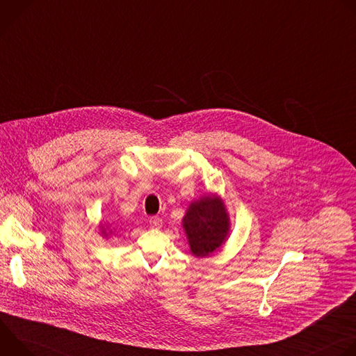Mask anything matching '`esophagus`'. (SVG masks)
I'll return each instance as SVG.
<instances>
[{
    "label": "esophagus",
    "mask_w": 356,
    "mask_h": 356,
    "mask_svg": "<svg viewBox=\"0 0 356 356\" xmlns=\"http://www.w3.org/2000/svg\"><path fill=\"white\" fill-rule=\"evenodd\" d=\"M162 225H163V222H162V220L158 218V217H152V218L149 220V227H150V228L159 229V228H162Z\"/></svg>",
    "instance_id": "esophagus-1"
}]
</instances>
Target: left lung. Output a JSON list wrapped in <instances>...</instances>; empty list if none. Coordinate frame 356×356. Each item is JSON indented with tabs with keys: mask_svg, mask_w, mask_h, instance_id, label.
Masks as SVG:
<instances>
[{
	"mask_svg": "<svg viewBox=\"0 0 356 356\" xmlns=\"http://www.w3.org/2000/svg\"><path fill=\"white\" fill-rule=\"evenodd\" d=\"M191 255L209 258L229 238L231 221L224 200L217 194H204L190 202L181 220Z\"/></svg>",
	"mask_w": 356,
	"mask_h": 356,
	"instance_id": "left-lung-1",
	"label": "left lung"
}]
</instances>
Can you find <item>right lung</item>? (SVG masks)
Returning <instances> with one entry per match:
<instances>
[{"instance_id": "1", "label": "right lung", "mask_w": 356, "mask_h": 356, "mask_svg": "<svg viewBox=\"0 0 356 356\" xmlns=\"http://www.w3.org/2000/svg\"><path fill=\"white\" fill-rule=\"evenodd\" d=\"M98 227H99V234H101V236L106 238V239H108V238L114 234V231H115L111 224L104 222L103 220H101V221L98 222Z\"/></svg>"}]
</instances>
